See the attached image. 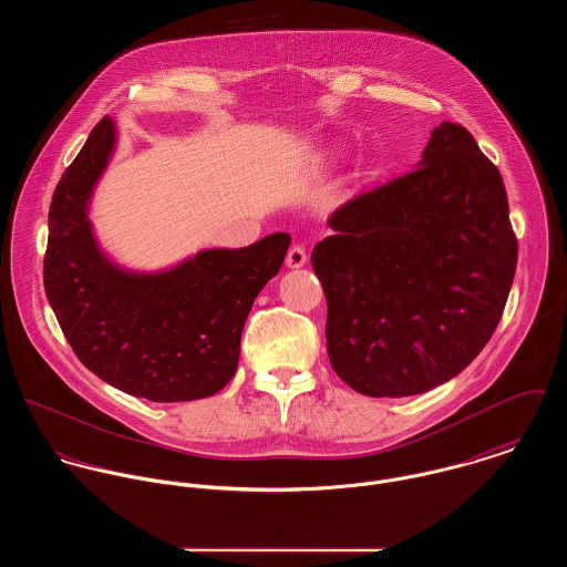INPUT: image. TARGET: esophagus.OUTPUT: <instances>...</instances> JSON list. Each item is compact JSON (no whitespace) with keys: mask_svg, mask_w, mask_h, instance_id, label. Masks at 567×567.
<instances>
[{"mask_svg":"<svg viewBox=\"0 0 567 567\" xmlns=\"http://www.w3.org/2000/svg\"><path fill=\"white\" fill-rule=\"evenodd\" d=\"M306 261H308L306 248L299 246V244L290 246V250H288V255H286V266H288V268H301V266H306Z\"/></svg>","mask_w":567,"mask_h":567,"instance_id":"obj_1","label":"esophagus"}]
</instances>
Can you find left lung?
Masks as SVG:
<instances>
[{
	"mask_svg": "<svg viewBox=\"0 0 567 567\" xmlns=\"http://www.w3.org/2000/svg\"><path fill=\"white\" fill-rule=\"evenodd\" d=\"M312 266L336 375L369 398L456 378L502 319L517 240L497 167L443 122L404 176L338 207Z\"/></svg>",
	"mask_w": 567,
	"mask_h": 567,
	"instance_id": "obj_1",
	"label": "left lung"
}]
</instances>
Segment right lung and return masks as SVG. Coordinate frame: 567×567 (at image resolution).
<instances>
[{"label":"right lung","instance_id":"1","mask_svg":"<svg viewBox=\"0 0 567 567\" xmlns=\"http://www.w3.org/2000/svg\"><path fill=\"white\" fill-rule=\"evenodd\" d=\"M115 146L117 126L104 117L54 189L48 301L79 360L106 384L163 404L212 398L236 375L246 317L279 272L290 236L203 248L159 270L117 264L89 220Z\"/></svg>","mask_w":567,"mask_h":567}]
</instances>
